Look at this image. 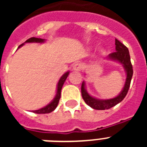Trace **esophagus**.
<instances>
[{"instance_id": "1", "label": "esophagus", "mask_w": 147, "mask_h": 147, "mask_svg": "<svg viewBox=\"0 0 147 147\" xmlns=\"http://www.w3.org/2000/svg\"><path fill=\"white\" fill-rule=\"evenodd\" d=\"M82 67V64H80V63H76V64H74V66H73V70L75 71H81Z\"/></svg>"}]
</instances>
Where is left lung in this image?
I'll list each match as a JSON object with an SVG mask.
<instances>
[{
	"instance_id": "obj_1",
	"label": "left lung",
	"mask_w": 147,
	"mask_h": 147,
	"mask_svg": "<svg viewBox=\"0 0 147 147\" xmlns=\"http://www.w3.org/2000/svg\"><path fill=\"white\" fill-rule=\"evenodd\" d=\"M115 51L109 54L107 57V59L118 62L124 67V69L127 74L125 84H124V86L122 90L117 96L110 98V99H98V98L91 96L88 93L86 88H85V81L83 82L81 88L82 96L83 99L88 106L95 110H108V109L115 106L125 98L129 88L131 80H132V76L133 74V70H132V65L130 61L129 50L124 44H122L117 39H115Z\"/></svg>"
}]
</instances>
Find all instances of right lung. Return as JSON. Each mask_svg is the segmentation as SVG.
<instances>
[{"instance_id":"obj_1","label":"right lung","mask_w":147,"mask_h":147,"mask_svg":"<svg viewBox=\"0 0 147 147\" xmlns=\"http://www.w3.org/2000/svg\"><path fill=\"white\" fill-rule=\"evenodd\" d=\"M45 39H41V38H36V37H31L28 40H27L24 43L21 44V45L19 46V48H20L21 46H23V45L26 42H37V43H43L45 42ZM69 74V71H67L66 73H65L64 74L62 75V76L59 79V82L57 83V93H56L55 97L54 98V99L49 104L46 106H45L44 107L41 109H39L37 110H33L32 112L34 113L37 114H45V113H51L52 111H54L56 109V107H57L58 103H59V98L61 96V90H62V86H63V84L65 82L66 79H67V76Z\"/></svg>"}]
</instances>
